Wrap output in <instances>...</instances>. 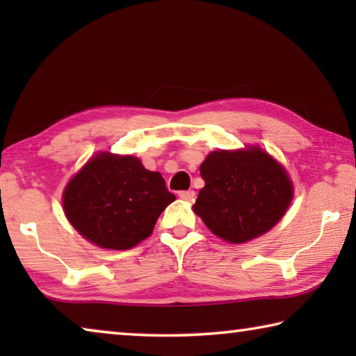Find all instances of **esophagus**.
Returning <instances> with one entry per match:
<instances>
[{"mask_svg": "<svg viewBox=\"0 0 356 356\" xmlns=\"http://www.w3.org/2000/svg\"><path fill=\"white\" fill-rule=\"evenodd\" d=\"M179 196L182 197V200H185V201H191V200H195V191H193V190L179 191Z\"/></svg>", "mask_w": 356, "mask_h": 356, "instance_id": "34e87169", "label": "esophagus"}]
</instances>
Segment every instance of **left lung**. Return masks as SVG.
<instances>
[{
	"mask_svg": "<svg viewBox=\"0 0 356 356\" xmlns=\"http://www.w3.org/2000/svg\"><path fill=\"white\" fill-rule=\"evenodd\" d=\"M200 170L204 188L193 210L226 242L243 243L262 236L292 201V182L284 168L259 147L213 150Z\"/></svg>",
	"mask_w": 356,
	"mask_h": 356,
	"instance_id": "1",
	"label": "left lung"
}]
</instances>
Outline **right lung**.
I'll use <instances>...</instances> for the list:
<instances>
[{"mask_svg": "<svg viewBox=\"0 0 356 356\" xmlns=\"http://www.w3.org/2000/svg\"><path fill=\"white\" fill-rule=\"evenodd\" d=\"M176 196L160 172L136 156L99 154L64 190V212L89 242L108 250L134 248L147 238L160 213Z\"/></svg>", "mask_w": 356, "mask_h": 356, "instance_id": "right-lung-1", "label": "right lung"}]
</instances>
